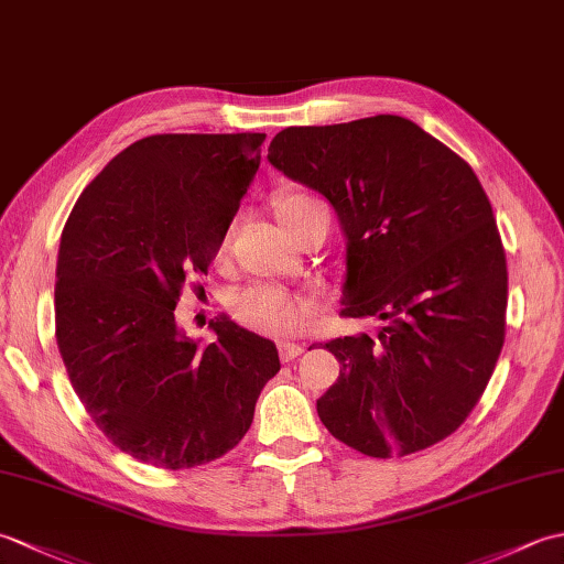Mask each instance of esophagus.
<instances>
[{
  "label": "esophagus",
  "mask_w": 564,
  "mask_h": 564,
  "mask_svg": "<svg viewBox=\"0 0 564 564\" xmlns=\"http://www.w3.org/2000/svg\"><path fill=\"white\" fill-rule=\"evenodd\" d=\"M305 351V344H295V341H281L279 344V354L285 364L293 361V358H297Z\"/></svg>",
  "instance_id": "obj_1"
}]
</instances>
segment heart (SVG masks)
<instances>
[{"mask_svg":"<svg viewBox=\"0 0 564 564\" xmlns=\"http://www.w3.org/2000/svg\"><path fill=\"white\" fill-rule=\"evenodd\" d=\"M273 208L275 218L281 220V225L293 237L315 218H319V215H327L322 200L307 194V191H285V194H279L273 200ZM227 237L223 245H227ZM230 307L232 315L245 327L267 334V337H285V334H293L297 327L305 325V319L317 310V301L313 295L291 293L281 289V285L257 283L237 293Z\"/></svg>","mask_w":564,"mask_h":564,"instance_id":"1","label":"heart"}]
</instances>
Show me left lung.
I'll return each mask as SVG.
<instances>
[{
  "instance_id": "8db88e82",
  "label": "left lung",
  "mask_w": 564,
  "mask_h": 564,
  "mask_svg": "<svg viewBox=\"0 0 564 564\" xmlns=\"http://www.w3.org/2000/svg\"><path fill=\"white\" fill-rule=\"evenodd\" d=\"M269 162L337 213L341 315L386 322L378 337L325 344L341 370L317 400L322 424L370 458L451 436L480 402L507 329V254L473 166L402 116L285 128Z\"/></svg>"
}]
</instances>
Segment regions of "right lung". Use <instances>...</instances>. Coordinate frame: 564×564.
<instances>
[{"mask_svg":"<svg viewBox=\"0 0 564 564\" xmlns=\"http://www.w3.org/2000/svg\"><path fill=\"white\" fill-rule=\"evenodd\" d=\"M263 133L142 138L82 191L57 251L55 339L84 410L135 460L184 470L232 451L279 373L232 319L200 346L176 327L261 162Z\"/></svg>","mask_w":564,"mask_h":564,"instance_id":"add662e5","label":"right lung"}]
</instances>
